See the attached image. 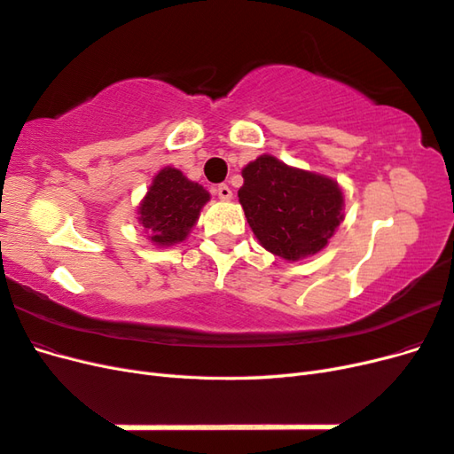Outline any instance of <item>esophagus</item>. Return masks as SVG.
<instances>
[{
  "label": "esophagus",
  "mask_w": 454,
  "mask_h": 454,
  "mask_svg": "<svg viewBox=\"0 0 454 454\" xmlns=\"http://www.w3.org/2000/svg\"><path fill=\"white\" fill-rule=\"evenodd\" d=\"M214 193L222 199V200H231L232 199V191H231V187L229 185H225V184H219L215 189H214Z\"/></svg>",
  "instance_id": "1"
}]
</instances>
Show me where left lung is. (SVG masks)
<instances>
[{
	"instance_id": "1",
	"label": "left lung",
	"mask_w": 454,
	"mask_h": 454,
	"mask_svg": "<svg viewBox=\"0 0 454 454\" xmlns=\"http://www.w3.org/2000/svg\"><path fill=\"white\" fill-rule=\"evenodd\" d=\"M239 200L265 250L287 261L318 254L342 219V193L329 177L263 155L242 170Z\"/></svg>"
}]
</instances>
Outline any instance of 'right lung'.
Here are the masks:
<instances>
[{
	"label": "right lung",
	"mask_w": 454,
	"mask_h": 454,
	"mask_svg": "<svg viewBox=\"0 0 454 454\" xmlns=\"http://www.w3.org/2000/svg\"><path fill=\"white\" fill-rule=\"evenodd\" d=\"M210 195L176 168L160 170L140 206V222L160 246L182 242Z\"/></svg>",
	"instance_id": "add662e5"
}]
</instances>
